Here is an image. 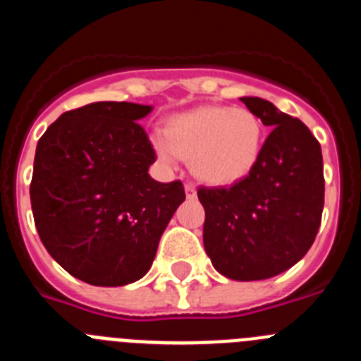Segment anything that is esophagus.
<instances>
[{
  "mask_svg": "<svg viewBox=\"0 0 361 361\" xmlns=\"http://www.w3.org/2000/svg\"><path fill=\"white\" fill-rule=\"evenodd\" d=\"M184 190H186V197H188V199H195V195H197L195 184H193V183H186Z\"/></svg>",
  "mask_w": 361,
  "mask_h": 361,
  "instance_id": "1",
  "label": "esophagus"
}]
</instances>
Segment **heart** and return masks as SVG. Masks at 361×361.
I'll return each instance as SVG.
<instances>
[{
  "label": "heart",
  "mask_w": 361,
  "mask_h": 361,
  "mask_svg": "<svg viewBox=\"0 0 361 361\" xmlns=\"http://www.w3.org/2000/svg\"><path fill=\"white\" fill-rule=\"evenodd\" d=\"M159 157H188L204 183L233 184L255 168L264 148V124L247 108L199 106L170 117L164 137L153 139Z\"/></svg>",
  "instance_id": "obj_1"
}]
</instances>
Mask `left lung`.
Here are the masks:
<instances>
[{
    "instance_id": "obj_1",
    "label": "left lung",
    "mask_w": 361,
    "mask_h": 361,
    "mask_svg": "<svg viewBox=\"0 0 361 361\" xmlns=\"http://www.w3.org/2000/svg\"><path fill=\"white\" fill-rule=\"evenodd\" d=\"M271 133L253 170L231 186H199L204 247L231 280L276 276L304 258L324 212V161L317 137L260 97H242Z\"/></svg>"
}]
</instances>
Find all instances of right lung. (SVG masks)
Listing matches in <instances>:
<instances>
[{
	"instance_id": "add662e5",
	"label": "right lung",
	"mask_w": 361,
	"mask_h": 361,
	"mask_svg": "<svg viewBox=\"0 0 361 361\" xmlns=\"http://www.w3.org/2000/svg\"><path fill=\"white\" fill-rule=\"evenodd\" d=\"M152 106L103 101L65 111L41 135L30 204L50 257L92 286H126L152 267L162 231L186 199L180 180L148 175L157 161L137 123Z\"/></svg>"
}]
</instances>
